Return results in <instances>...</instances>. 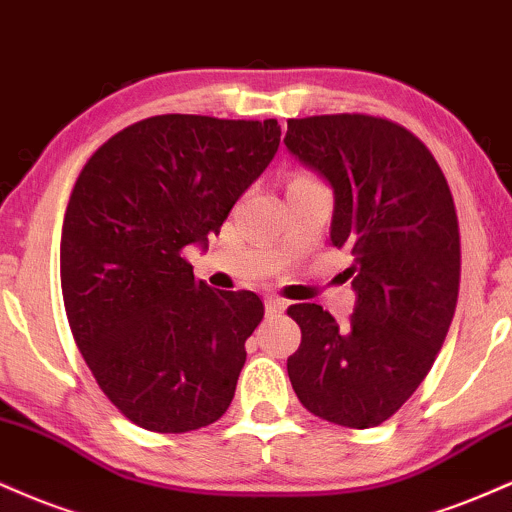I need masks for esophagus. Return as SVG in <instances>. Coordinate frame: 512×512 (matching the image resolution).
<instances>
[{
  "instance_id": "1",
  "label": "esophagus",
  "mask_w": 512,
  "mask_h": 512,
  "mask_svg": "<svg viewBox=\"0 0 512 512\" xmlns=\"http://www.w3.org/2000/svg\"><path fill=\"white\" fill-rule=\"evenodd\" d=\"M285 309H287L285 299H278V297H268L266 299V314L268 316H280Z\"/></svg>"
}]
</instances>
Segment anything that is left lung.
<instances>
[{
  "instance_id": "left-lung-1",
  "label": "left lung",
  "mask_w": 512,
  "mask_h": 512,
  "mask_svg": "<svg viewBox=\"0 0 512 512\" xmlns=\"http://www.w3.org/2000/svg\"><path fill=\"white\" fill-rule=\"evenodd\" d=\"M285 146L333 189L330 244L352 254L350 326L318 304L287 309L302 345L297 398L326 422L369 429L419 388L446 340L460 287L453 196L429 148L369 114L290 119Z\"/></svg>"
}]
</instances>
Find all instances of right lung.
<instances>
[{
	"instance_id": "1",
	"label": "right lung",
	"mask_w": 512,
	"mask_h": 512,
	"mask_svg": "<svg viewBox=\"0 0 512 512\" xmlns=\"http://www.w3.org/2000/svg\"><path fill=\"white\" fill-rule=\"evenodd\" d=\"M278 146L275 119L160 114L78 174L59 249L66 318L102 393L143 429L186 434L230 407L263 302L194 280L184 249H208Z\"/></svg>"
}]
</instances>
